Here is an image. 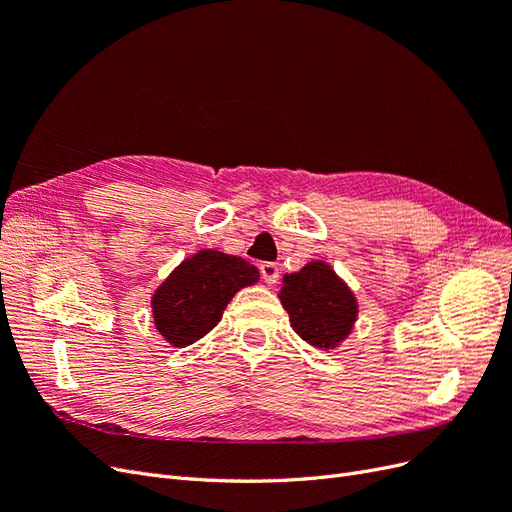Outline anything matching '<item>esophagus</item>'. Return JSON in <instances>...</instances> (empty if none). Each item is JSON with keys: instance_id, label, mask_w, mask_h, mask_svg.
<instances>
[{"instance_id": "esophagus-1", "label": "esophagus", "mask_w": 512, "mask_h": 512, "mask_svg": "<svg viewBox=\"0 0 512 512\" xmlns=\"http://www.w3.org/2000/svg\"><path fill=\"white\" fill-rule=\"evenodd\" d=\"M260 275L269 286H273V284H277V280H280V267H277L275 262H262Z\"/></svg>"}]
</instances>
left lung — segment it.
<instances>
[{
	"instance_id": "1",
	"label": "left lung",
	"mask_w": 512,
	"mask_h": 512,
	"mask_svg": "<svg viewBox=\"0 0 512 512\" xmlns=\"http://www.w3.org/2000/svg\"><path fill=\"white\" fill-rule=\"evenodd\" d=\"M277 297L294 333L320 350L342 346L359 318L352 288L324 260H312L299 273L286 275Z\"/></svg>"
}]
</instances>
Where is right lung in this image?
Instances as JSON below:
<instances>
[{
    "instance_id": "obj_1",
    "label": "right lung",
    "mask_w": 512,
    "mask_h": 512,
    "mask_svg": "<svg viewBox=\"0 0 512 512\" xmlns=\"http://www.w3.org/2000/svg\"><path fill=\"white\" fill-rule=\"evenodd\" d=\"M258 280V269L247 260L218 250H198L153 292V324L166 344L190 346L218 327L226 305L241 288Z\"/></svg>"
}]
</instances>
